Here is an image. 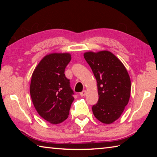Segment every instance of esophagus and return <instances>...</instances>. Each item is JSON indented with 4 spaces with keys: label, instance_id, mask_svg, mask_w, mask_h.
<instances>
[{
    "label": "esophagus",
    "instance_id": "obj_1",
    "mask_svg": "<svg viewBox=\"0 0 157 157\" xmlns=\"http://www.w3.org/2000/svg\"><path fill=\"white\" fill-rule=\"evenodd\" d=\"M86 90H84L83 91L80 93V95H81V96H84V95H86Z\"/></svg>",
    "mask_w": 157,
    "mask_h": 157
}]
</instances>
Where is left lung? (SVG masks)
Instances as JSON below:
<instances>
[{
    "instance_id": "left-lung-1",
    "label": "left lung",
    "mask_w": 157,
    "mask_h": 157,
    "mask_svg": "<svg viewBox=\"0 0 157 157\" xmlns=\"http://www.w3.org/2000/svg\"><path fill=\"white\" fill-rule=\"evenodd\" d=\"M84 57L97 81L99 99L92 107L93 113L102 123H112L128 104L131 92L129 74L120 59L107 50L86 52Z\"/></svg>"
}]
</instances>
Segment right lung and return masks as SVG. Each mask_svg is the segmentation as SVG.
<instances>
[{
    "label": "right lung",
    "mask_w": 157,
    "mask_h": 157,
    "mask_svg": "<svg viewBox=\"0 0 157 157\" xmlns=\"http://www.w3.org/2000/svg\"><path fill=\"white\" fill-rule=\"evenodd\" d=\"M71 59L69 53L47 55L32 75L30 92L34 108L51 124H59L67 119L74 100L70 80L64 74Z\"/></svg>",
    "instance_id": "1"
}]
</instances>
